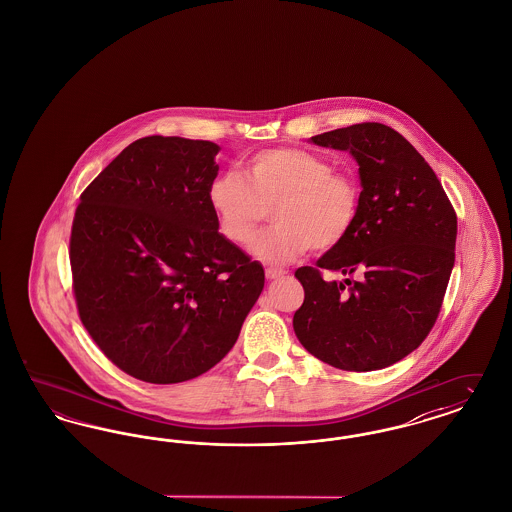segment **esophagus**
I'll list each match as a JSON object with an SVG mask.
<instances>
[{
  "instance_id": "esophagus-1",
  "label": "esophagus",
  "mask_w": 512,
  "mask_h": 512,
  "mask_svg": "<svg viewBox=\"0 0 512 512\" xmlns=\"http://www.w3.org/2000/svg\"><path fill=\"white\" fill-rule=\"evenodd\" d=\"M286 274V270H282V268H265V276H267V280H278V278H282Z\"/></svg>"
}]
</instances>
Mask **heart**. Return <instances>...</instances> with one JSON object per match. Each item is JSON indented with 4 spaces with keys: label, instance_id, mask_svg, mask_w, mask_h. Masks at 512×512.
Returning a JSON list of instances; mask_svg holds the SVG:
<instances>
[{
    "label": "heart",
    "instance_id": "b5f03b06",
    "mask_svg": "<svg viewBox=\"0 0 512 512\" xmlns=\"http://www.w3.org/2000/svg\"><path fill=\"white\" fill-rule=\"evenodd\" d=\"M222 236L245 247L272 215V226L253 244L265 263H292L311 247L330 251L347 240L359 215L361 192L349 171L307 149L270 147L249 155L238 172H222L207 188Z\"/></svg>",
    "mask_w": 512,
    "mask_h": 512
}]
</instances>
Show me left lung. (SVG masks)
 <instances>
[{
    "label": "left lung",
    "instance_id": "8db88e82",
    "mask_svg": "<svg viewBox=\"0 0 512 512\" xmlns=\"http://www.w3.org/2000/svg\"><path fill=\"white\" fill-rule=\"evenodd\" d=\"M359 163V215L317 267L295 270L305 290L293 315L301 345L322 363L380 370L413 353L438 320L455 263L457 213L441 182L399 132L361 122L311 138ZM362 278L323 280V270Z\"/></svg>",
    "mask_w": 512,
    "mask_h": 512
}]
</instances>
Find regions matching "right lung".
Instances as JSON below:
<instances>
[{"label":"right lung","mask_w":512,"mask_h":512,"mask_svg":"<svg viewBox=\"0 0 512 512\" xmlns=\"http://www.w3.org/2000/svg\"><path fill=\"white\" fill-rule=\"evenodd\" d=\"M219 146L147 136L80 195L69 259L78 317L101 353L149 384L220 363L265 286V270L219 234L207 188Z\"/></svg>","instance_id":"add662e5"}]
</instances>
